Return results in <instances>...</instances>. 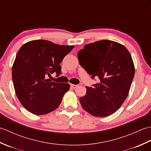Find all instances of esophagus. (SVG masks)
Masks as SVG:
<instances>
[{
    "label": "esophagus",
    "mask_w": 151,
    "mask_h": 151,
    "mask_svg": "<svg viewBox=\"0 0 151 151\" xmlns=\"http://www.w3.org/2000/svg\"><path fill=\"white\" fill-rule=\"evenodd\" d=\"M70 87H71L73 89H75L78 87V85H76V84H70Z\"/></svg>",
    "instance_id": "1"
}]
</instances>
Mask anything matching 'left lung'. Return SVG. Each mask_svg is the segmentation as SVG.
Listing matches in <instances>:
<instances>
[{
  "label": "left lung",
  "mask_w": 151,
  "mask_h": 151,
  "mask_svg": "<svg viewBox=\"0 0 151 151\" xmlns=\"http://www.w3.org/2000/svg\"><path fill=\"white\" fill-rule=\"evenodd\" d=\"M79 63L99 79L80 98L82 108L95 117H106L121 107L129 95L135 73L133 60L123 45L110 40L86 45L78 52Z\"/></svg>",
  "instance_id": "left-lung-1"
}]
</instances>
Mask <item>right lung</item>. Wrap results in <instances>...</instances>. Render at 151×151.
<instances>
[{"mask_svg": "<svg viewBox=\"0 0 151 151\" xmlns=\"http://www.w3.org/2000/svg\"><path fill=\"white\" fill-rule=\"evenodd\" d=\"M74 46L47 40H33L19 50L12 67L15 93L22 105L35 115H44L59 106L68 83L52 82L47 76L61 74L60 63Z\"/></svg>", "mask_w": 151, "mask_h": 151, "instance_id": "add662e5", "label": "right lung"}]
</instances>
